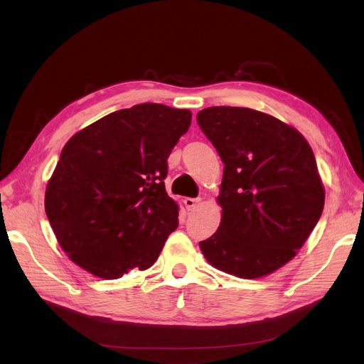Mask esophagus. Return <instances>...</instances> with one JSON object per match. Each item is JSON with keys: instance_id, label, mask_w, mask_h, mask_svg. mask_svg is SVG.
<instances>
[{"instance_id": "obj_1", "label": "esophagus", "mask_w": 364, "mask_h": 364, "mask_svg": "<svg viewBox=\"0 0 364 364\" xmlns=\"http://www.w3.org/2000/svg\"><path fill=\"white\" fill-rule=\"evenodd\" d=\"M200 202H202V198H191V197H188V198H184V206H186L188 211H192V210H196V208L200 205Z\"/></svg>"}]
</instances>
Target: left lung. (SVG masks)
Segmentation results:
<instances>
[{"label":"left lung","mask_w":364,"mask_h":364,"mask_svg":"<svg viewBox=\"0 0 364 364\" xmlns=\"http://www.w3.org/2000/svg\"><path fill=\"white\" fill-rule=\"evenodd\" d=\"M197 123L225 166L220 225L200 249L239 278L272 274L296 257L323 210L311 146L297 129L249 107H206Z\"/></svg>","instance_id":"left-lung-1"}]
</instances>
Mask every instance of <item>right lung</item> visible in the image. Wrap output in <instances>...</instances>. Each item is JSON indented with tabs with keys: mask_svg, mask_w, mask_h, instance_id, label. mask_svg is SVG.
<instances>
[{
	"mask_svg": "<svg viewBox=\"0 0 364 364\" xmlns=\"http://www.w3.org/2000/svg\"><path fill=\"white\" fill-rule=\"evenodd\" d=\"M191 119L188 109L142 103L106 115L65 144L45 213L73 262L106 280L153 266L178 227L164 180Z\"/></svg>",
	"mask_w": 364,
	"mask_h": 364,
	"instance_id": "right-lung-1",
	"label": "right lung"
}]
</instances>
